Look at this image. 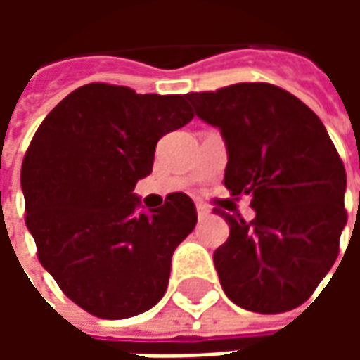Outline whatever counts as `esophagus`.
I'll return each mask as SVG.
<instances>
[{
    "instance_id": "1",
    "label": "esophagus",
    "mask_w": 360,
    "mask_h": 360,
    "mask_svg": "<svg viewBox=\"0 0 360 360\" xmlns=\"http://www.w3.org/2000/svg\"><path fill=\"white\" fill-rule=\"evenodd\" d=\"M196 214H198V218H200V219L208 218V216H210V208H208L206 204L198 202V204H196Z\"/></svg>"
}]
</instances>
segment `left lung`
Segmentation results:
<instances>
[{
	"instance_id": "obj_1",
	"label": "left lung",
	"mask_w": 360,
	"mask_h": 360,
	"mask_svg": "<svg viewBox=\"0 0 360 360\" xmlns=\"http://www.w3.org/2000/svg\"><path fill=\"white\" fill-rule=\"evenodd\" d=\"M196 115L227 146L224 185L249 195L252 221L229 216L214 252L226 295L241 309L278 314L314 293L340 255L347 224V175L330 134L309 105L268 82L188 92Z\"/></svg>"
}]
</instances>
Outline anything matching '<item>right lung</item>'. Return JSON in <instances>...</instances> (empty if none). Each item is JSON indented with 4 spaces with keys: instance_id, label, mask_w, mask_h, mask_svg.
<instances>
[{
    "instance_id": "1",
    "label": "right lung",
    "mask_w": 360,
    "mask_h": 360,
    "mask_svg": "<svg viewBox=\"0 0 360 360\" xmlns=\"http://www.w3.org/2000/svg\"><path fill=\"white\" fill-rule=\"evenodd\" d=\"M193 117L187 94L92 82L32 136L20 169L25 221L40 264L90 314L136 316L164 297L173 250L196 226L195 202L172 193L146 214L133 191L152 173L158 141Z\"/></svg>"
}]
</instances>
